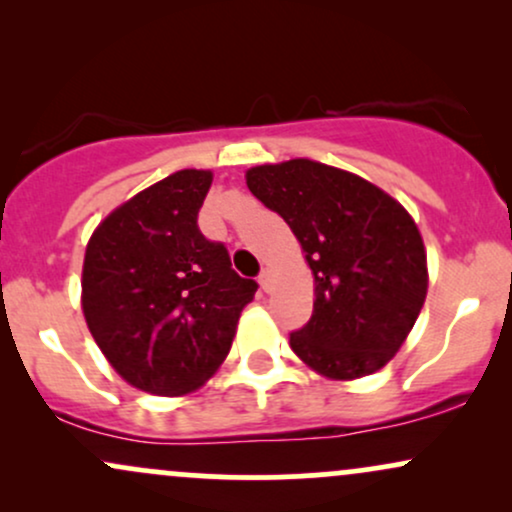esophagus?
Masks as SVG:
<instances>
[{
  "mask_svg": "<svg viewBox=\"0 0 512 512\" xmlns=\"http://www.w3.org/2000/svg\"><path fill=\"white\" fill-rule=\"evenodd\" d=\"M272 276H274V272L269 267H264L262 269V274H260V286L264 291H269V286H272Z\"/></svg>",
  "mask_w": 512,
  "mask_h": 512,
  "instance_id": "1",
  "label": "esophagus"
}]
</instances>
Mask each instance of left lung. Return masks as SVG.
I'll list each match as a JSON object with an SVG mask.
<instances>
[{
	"label": "left lung",
	"mask_w": 512,
	"mask_h": 512,
	"mask_svg": "<svg viewBox=\"0 0 512 512\" xmlns=\"http://www.w3.org/2000/svg\"><path fill=\"white\" fill-rule=\"evenodd\" d=\"M250 192L293 231L315 281L313 317L291 349L330 380L375 373L407 342L428 291L419 226L395 197L310 158L245 173Z\"/></svg>",
	"instance_id": "8db88e82"
}]
</instances>
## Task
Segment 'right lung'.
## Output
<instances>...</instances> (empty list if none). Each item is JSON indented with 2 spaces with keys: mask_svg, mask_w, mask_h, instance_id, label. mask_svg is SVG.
Instances as JSON below:
<instances>
[{
  "mask_svg": "<svg viewBox=\"0 0 512 512\" xmlns=\"http://www.w3.org/2000/svg\"><path fill=\"white\" fill-rule=\"evenodd\" d=\"M211 180V170H178L110 211L88 238V332L115 373L149 395L182 397L207 383L255 298V281L197 228Z\"/></svg>",
  "mask_w": 512,
  "mask_h": 512,
  "instance_id": "obj_1",
  "label": "right lung"
}]
</instances>
